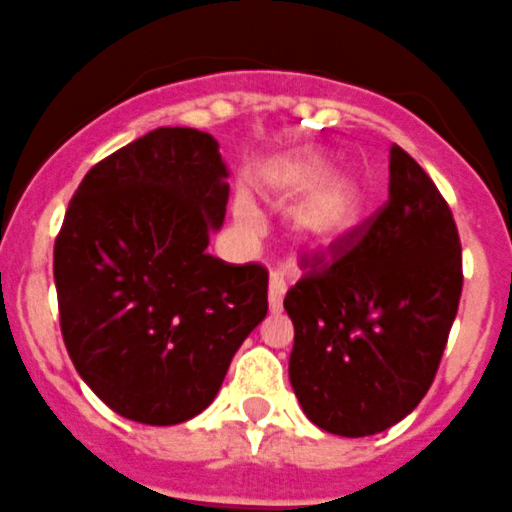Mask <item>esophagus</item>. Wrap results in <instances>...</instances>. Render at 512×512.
<instances>
[{"label": "esophagus", "mask_w": 512, "mask_h": 512, "mask_svg": "<svg viewBox=\"0 0 512 512\" xmlns=\"http://www.w3.org/2000/svg\"><path fill=\"white\" fill-rule=\"evenodd\" d=\"M284 294H286V281L279 274H271L269 279V309L271 314H279L281 306H284Z\"/></svg>", "instance_id": "esophagus-1"}]
</instances>
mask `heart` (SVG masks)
I'll list each match as a JSON object with an SVG mask.
<instances>
[{"mask_svg": "<svg viewBox=\"0 0 512 512\" xmlns=\"http://www.w3.org/2000/svg\"><path fill=\"white\" fill-rule=\"evenodd\" d=\"M332 168L314 155L284 160L271 175V196L276 201H296L291 233L306 251H326L347 241L364 218V191L352 175L329 178Z\"/></svg>", "mask_w": 512, "mask_h": 512, "instance_id": "1", "label": "heart"}]
</instances>
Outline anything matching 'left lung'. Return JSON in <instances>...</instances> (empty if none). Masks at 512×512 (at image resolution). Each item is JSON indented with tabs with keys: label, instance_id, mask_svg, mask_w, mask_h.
Masks as SVG:
<instances>
[{
	"label": "left lung",
	"instance_id": "8db88e82",
	"mask_svg": "<svg viewBox=\"0 0 512 512\" xmlns=\"http://www.w3.org/2000/svg\"><path fill=\"white\" fill-rule=\"evenodd\" d=\"M462 294L450 206L399 145L389 201L284 299L294 321L289 379L321 430L367 437L405 420L440 367Z\"/></svg>",
	"mask_w": 512,
	"mask_h": 512
}]
</instances>
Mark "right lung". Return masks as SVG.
<instances>
[{
    "instance_id": "obj_1",
    "label": "right lung",
    "mask_w": 512,
    "mask_h": 512,
    "mask_svg": "<svg viewBox=\"0 0 512 512\" xmlns=\"http://www.w3.org/2000/svg\"><path fill=\"white\" fill-rule=\"evenodd\" d=\"M213 135L158 128L82 178L55 241L60 329L110 410L178 425L206 410L269 311V271L206 253L226 218Z\"/></svg>"
}]
</instances>
